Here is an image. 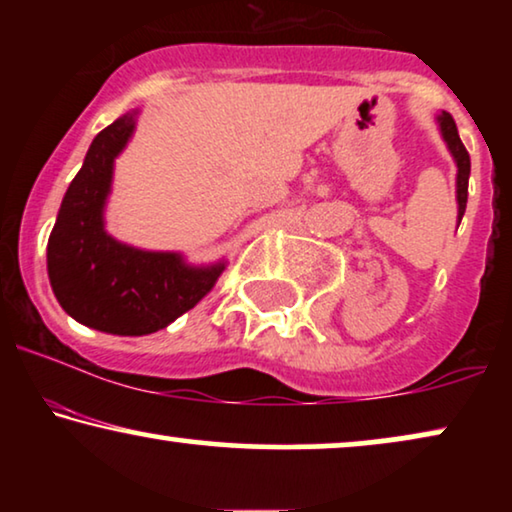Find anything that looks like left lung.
<instances>
[{"instance_id":"1","label":"left lung","mask_w":512,"mask_h":512,"mask_svg":"<svg viewBox=\"0 0 512 512\" xmlns=\"http://www.w3.org/2000/svg\"><path fill=\"white\" fill-rule=\"evenodd\" d=\"M438 125H440V135H443L447 149H450L454 163H457V202H459V223H461V216H464V212H466V200H468L471 156H468L466 146L461 144L457 123H454V118L447 114V111H440L438 114Z\"/></svg>"}]
</instances>
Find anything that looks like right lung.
<instances>
[{"mask_svg": "<svg viewBox=\"0 0 512 512\" xmlns=\"http://www.w3.org/2000/svg\"><path fill=\"white\" fill-rule=\"evenodd\" d=\"M135 116H121L93 139L48 237V279L62 310L114 335H149L170 326L223 272L221 263L193 268L172 251L128 247L104 230L114 160L132 137Z\"/></svg>", "mask_w": 512, "mask_h": 512, "instance_id": "add662e5", "label": "right lung"}]
</instances>
